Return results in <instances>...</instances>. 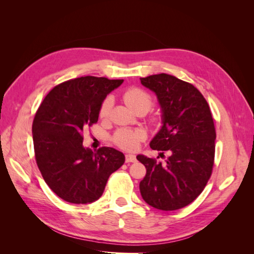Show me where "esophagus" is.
Masks as SVG:
<instances>
[{"instance_id":"esophagus-1","label":"esophagus","mask_w":254,"mask_h":254,"mask_svg":"<svg viewBox=\"0 0 254 254\" xmlns=\"http://www.w3.org/2000/svg\"><path fill=\"white\" fill-rule=\"evenodd\" d=\"M126 162L129 163V162H135L136 161V157L134 155H130V153H128V155H126Z\"/></svg>"}]
</instances>
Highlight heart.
I'll return each mask as SVG.
<instances>
[{
    "label": "heart",
    "mask_w": 254,
    "mask_h": 254,
    "mask_svg": "<svg viewBox=\"0 0 254 254\" xmlns=\"http://www.w3.org/2000/svg\"><path fill=\"white\" fill-rule=\"evenodd\" d=\"M123 99H124L125 104L129 108L133 110L134 112L139 110H144L147 112L152 105V98L148 92L137 87H131L127 89L124 93H123ZM111 106L112 98L110 96H107L103 101L101 107H99V118L106 119L108 117L110 113ZM143 137L144 134L140 130L119 129L118 131H115V133L113 134V142L123 149L132 150L136 147L137 143H139Z\"/></svg>",
    "instance_id": "heart-1"
}]
</instances>
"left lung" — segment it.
I'll return each mask as SVG.
<instances>
[{"label": "left lung", "instance_id": "8db88e82", "mask_svg": "<svg viewBox=\"0 0 254 254\" xmlns=\"http://www.w3.org/2000/svg\"><path fill=\"white\" fill-rule=\"evenodd\" d=\"M140 79L155 92L162 110L163 125L150 148L161 151V158L165 151L170 153L165 163L136 156L146 167L141 195L158 210H178L201 194L212 175L216 139L212 113L203 95L190 82L164 73Z\"/></svg>", "mask_w": 254, "mask_h": 254}]
</instances>
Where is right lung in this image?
I'll return each mask as SVG.
<instances>
[{"label":"right lung","instance_id":"1","mask_svg":"<svg viewBox=\"0 0 254 254\" xmlns=\"http://www.w3.org/2000/svg\"><path fill=\"white\" fill-rule=\"evenodd\" d=\"M123 79L84 76L59 83L44 97L33 122L36 162L44 181L64 200L91 203L104 193L124 153L112 147L96 152L82 146L83 129L98 120L107 94Z\"/></svg>","mask_w":254,"mask_h":254}]
</instances>
